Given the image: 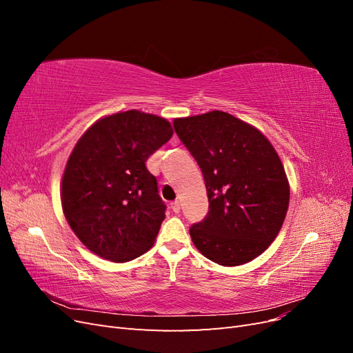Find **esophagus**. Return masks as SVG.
<instances>
[{
  "label": "esophagus",
  "instance_id": "esophagus-1",
  "mask_svg": "<svg viewBox=\"0 0 353 353\" xmlns=\"http://www.w3.org/2000/svg\"><path fill=\"white\" fill-rule=\"evenodd\" d=\"M170 208H172V210H174L175 213H178V212L181 210V203H179V200H175V201L170 203Z\"/></svg>",
  "mask_w": 353,
  "mask_h": 353
}]
</instances>
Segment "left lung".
<instances>
[{"instance_id": "1", "label": "left lung", "mask_w": 353, "mask_h": 353, "mask_svg": "<svg viewBox=\"0 0 353 353\" xmlns=\"http://www.w3.org/2000/svg\"><path fill=\"white\" fill-rule=\"evenodd\" d=\"M174 128L208 191V215L190 228L197 250L222 266L258 258L279 236L290 200L274 145L258 128L221 110L176 117Z\"/></svg>"}]
</instances>
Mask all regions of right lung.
Segmentation results:
<instances>
[{"label": "right lung", "instance_id": "1", "mask_svg": "<svg viewBox=\"0 0 353 353\" xmlns=\"http://www.w3.org/2000/svg\"><path fill=\"white\" fill-rule=\"evenodd\" d=\"M172 135L165 117L128 110L101 117L74 144L60 199L69 227L90 252L121 263L153 248L166 206L145 160Z\"/></svg>", "mask_w": 353, "mask_h": 353}]
</instances>
